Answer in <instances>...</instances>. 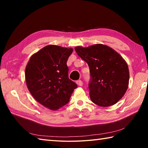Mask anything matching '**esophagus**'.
I'll return each mask as SVG.
<instances>
[{
  "label": "esophagus",
  "mask_w": 148,
  "mask_h": 148,
  "mask_svg": "<svg viewBox=\"0 0 148 148\" xmlns=\"http://www.w3.org/2000/svg\"><path fill=\"white\" fill-rule=\"evenodd\" d=\"M76 83L78 86H82L83 84V81L81 80H78L76 81Z\"/></svg>",
  "instance_id": "34e87169"
}]
</instances>
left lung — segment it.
Wrapping results in <instances>:
<instances>
[{"label":"left lung","mask_w":148,"mask_h":148,"mask_svg":"<svg viewBox=\"0 0 148 148\" xmlns=\"http://www.w3.org/2000/svg\"><path fill=\"white\" fill-rule=\"evenodd\" d=\"M75 51L89 66L92 101L101 107L117 103L127 92L129 83V70L125 60L114 49L101 44L87 48L77 46Z\"/></svg>","instance_id":"obj_1"}]
</instances>
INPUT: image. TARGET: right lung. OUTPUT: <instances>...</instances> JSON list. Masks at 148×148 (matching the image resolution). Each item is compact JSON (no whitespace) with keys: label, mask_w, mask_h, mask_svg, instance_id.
<instances>
[{"label":"right lung","mask_w":148,"mask_h":148,"mask_svg":"<svg viewBox=\"0 0 148 148\" xmlns=\"http://www.w3.org/2000/svg\"><path fill=\"white\" fill-rule=\"evenodd\" d=\"M72 48L48 45L31 56L25 69L28 89L37 102L56 111L69 102L77 84L69 78Z\"/></svg>","instance_id":"obj_1"}]
</instances>
